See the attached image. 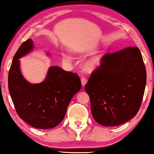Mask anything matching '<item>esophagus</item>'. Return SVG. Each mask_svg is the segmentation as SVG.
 I'll list each match as a JSON object with an SVG mask.
<instances>
[{"label":"esophagus","instance_id":"34e87169","mask_svg":"<svg viewBox=\"0 0 154 154\" xmlns=\"http://www.w3.org/2000/svg\"><path fill=\"white\" fill-rule=\"evenodd\" d=\"M81 82H82V84L83 86H84V85L86 84L88 81H87V79L85 77H82V79H81Z\"/></svg>","mask_w":154,"mask_h":154}]
</instances>
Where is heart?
Here are the masks:
<instances>
[{
    "mask_svg": "<svg viewBox=\"0 0 154 154\" xmlns=\"http://www.w3.org/2000/svg\"><path fill=\"white\" fill-rule=\"evenodd\" d=\"M64 59L67 61L70 60V58L68 56H64ZM101 60H102V56L101 55H96L93 56L88 60V62L85 64V67H86L87 70H93L95 68L98 66L100 65Z\"/></svg>",
    "mask_w": 154,
    "mask_h": 154,
    "instance_id": "1",
    "label": "heart"
}]
</instances>
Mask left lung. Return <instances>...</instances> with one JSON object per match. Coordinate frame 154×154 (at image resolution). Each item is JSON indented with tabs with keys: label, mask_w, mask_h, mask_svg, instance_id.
Listing matches in <instances>:
<instances>
[{
	"label": "left lung",
	"mask_w": 154,
	"mask_h": 154,
	"mask_svg": "<svg viewBox=\"0 0 154 154\" xmlns=\"http://www.w3.org/2000/svg\"><path fill=\"white\" fill-rule=\"evenodd\" d=\"M146 80L145 66L137 47L104 55L85 86L95 121L115 126L133 118L141 105Z\"/></svg>",
	"instance_id": "1"
}]
</instances>
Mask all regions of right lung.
I'll list each match as a JSON object with an SVG mask.
<instances>
[{"label": "right lung", "mask_w": 154, "mask_h": 154, "mask_svg": "<svg viewBox=\"0 0 154 154\" xmlns=\"http://www.w3.org/2000/svg\"><path fill=\"white\" fill-rule=\"evenodd\" d=\"M33 48L31 39L24 41L15 53L10 67L8 87L18 116L38 129L53 128L60 123L70 101L82 88L79 75L51 66L45 81L31 84L22 76L20 60Z\"/></svg>", "instance_id": "right-lung-1"}]
</instances>
